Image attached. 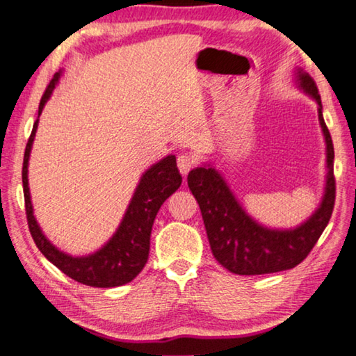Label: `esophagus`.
Wrapping results in <instances>:
<instances>
[{
    "label": "esophagus",
    "mask_w": 356,
    "mask_h": 356,
    "mask_svg": "<svg viewBox=\"0 0 356 356\" xmlns=\"http://www.w3.org/2000/svg\"><path fill=\"white\" fill-rule=\"evenodd\" d=\"M177 162H178V168H179V173L181 175H188L189 173V170L192 167L195 165V159H194V156H191V154H179L178 156V159H177Z\"/></svg>",
    "instance_id": "34e87169"
}]
</instances>
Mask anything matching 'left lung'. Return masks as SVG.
<instances>
[{
	"label": "left lung",
	"mask_w": 356,
	"mask_h": 356,
	"mask_svg": "<svg viewBox=\"0 0 356 356\" xmlns=\"http://www.w3.org/2000/svg\"><path fill=\"white\" fill-rule=\"evenodd\" d=\"M294 79L298 89L317 103V115L325 140V188L319 207L307 220L294 228L264 227L247 213L216 167L203 164L188 175L189 189L200 207L214 258L238 275H263L300 264L313 250L333 213L334 149L322 115L321 95L303 68H296Z\"/></svg>",
	"instance_id": "8db88e82"
}]
</instances>
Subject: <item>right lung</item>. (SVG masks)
Here are the masks:
<instances>
[{
  "mask_svg": "<svg viewBox=\"0 0 356 356\" xmlns=\"http://www.w3.org/2000/svg\"><path fill=\"white\" fill-rule=\"evenodd\" d=\"M60 76L62 72H58L51 83L48 84L40 99L39 115L58 86ZM37 127H39V117L34 122L33 133H31L26 149H24L22 172L28 225L37 248L49 263H53L67 277L73 278L78 283L93 286V288H115V286L129 283L131 280L139 275L143 266L147 264L149 236H152L153 222L161 204L181 186L183 179L178 172L177 158L175 154H168L142 173L120 225L102 248L84 254V257H73V254L59 250L49 242L34 217L28 184V164Z\"/></svg>",
  "mask_w": 356,
  "mask_h": 356,
  "instance_id": "1",
  "label": "right lung"
}]
</instances>
